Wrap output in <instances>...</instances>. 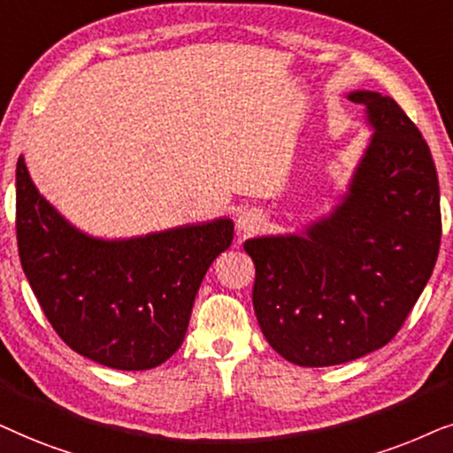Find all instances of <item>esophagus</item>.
<instances>
[{
    "label": "esophagus",
    "instance_id": "1",
    "mask_svg": "<svg viewBox=\"0 0 453 453\" xmlns=\"http://www.w3.org/2000/svg\"><path fill=\"white\" fill-rule=\"evenodd\" d=\"M263 223H265V215L261 213V211L250 209V211H244V213L238 217L236 227L242 236H252V234H257L258 230H261Z\"/></svg>",
    "mask_w": 453,
    "mask_h": 453
}]
</instances>
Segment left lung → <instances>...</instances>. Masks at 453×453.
<instances>
[{"instance_id": "obj_1", "label": "left lung", "mask_w": 453, "mask_h": 453, "mask_svg": "<svg viewBox=\"0 0 453 453\" xmlns=\"http://www.w3.org/2000/svg\"><path fill=\"white\" fill-rule=\"evenodd\" d=\"M348 99L375 134L342 203L300 236L244 242L263 335L300 366L342 365L394 340L441 244L439 180L420 130L391 96Z\"/></svg>"}]
</instances>
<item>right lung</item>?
I'll return each instance as SVG.
<instances>
[{"mask_svg": "<svg viewBox=\"0 0 453 453\" xmlns=\"http://www.w3.org/2000/svg\"><path fill=\"white\" fill-rule=\"evenodd\" d=\"M16 238L24 275L56 334L95 363L147 371L182 346L211 263L230 249L232 219L130 240L70 226L16 164Z\"/></svg>", "mask_w": 453, "mask_h": 453, "instance_id": "obj_1", "label": "right lung"}]
</instances>
